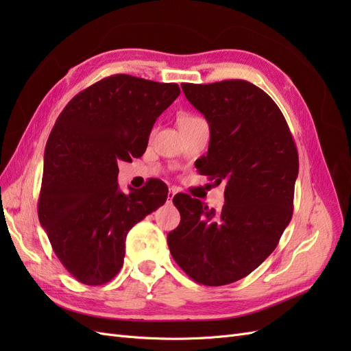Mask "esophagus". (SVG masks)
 <instances>
[{"instance_id":"1","label":"esophagus","mask_w":351,"mask_h":351,"mask_svg":"<svg viewBox=\"0 0 351 351\" xmlns=\"http://www.w3.org/2000/svg\"><path fill=\"white\" fill-rule=\"evenodd\" d=\"M176 195H177V190H176V189H173V187L169 189V190H168V200L171 202V200H173V197H174Z\"/></svg>"}]
</instances>
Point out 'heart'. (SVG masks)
Here are the masks:
<instances>
[{
	"label": "heart",
	"mask_w": 351,
	"mask_h": 351,
	"mask_svg": "<svg viewBox=\"0 0 351 351\" xmlns=\"http://www.w3.org/2000/svg\"><path fill=\"white\" fill-rule=\"evenodd\" d=\"M196 120H199V117L192 115V114H180V115H178V124H180V125L193 123V121H196Z\"/></svg>",
	"instance_id": "1"
}]
</instances>
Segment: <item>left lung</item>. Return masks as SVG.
<instances>
[{
	"instance_id": "left-lung-1",
	"label": "left lung",
	"mask_w": 351,
	"mask_h": 351,
	"mask_svg": "<svg viewBox=\"0 0 351 351\" xmlns=\"http://www.w3.org/2000/svg\"><path fill=\"white\" fill-rule=\"evenodd\" d=\"M187 101L210 130L199 174L226 183V204L208 209L174 196L180 226L167 237L171 256L193 281L218 287L239 281L277 247L293 217L299 155L282 112L246 80L183 83Z\"/></svg>"
}]
</instances>
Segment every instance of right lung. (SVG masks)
Segmentation results:
<instances>
[{"label":"right lung","instance_id":"right-lung-1","mask_svg":"<svg viewBox=\"0 0 351 351\" xmlns=\"http://www.w3.org/2000/svg\"><path fill=\"white\" fill-rule=\"evenodd\" d=\"M180 95L177 83L114 74L77 93L48 137L38 217L57 258L77 281L102 285L120 272L125 236L165 204L151 178L123 193L119 162L143 155L156 119Z\"/></svg>","mask_w":351,"mask_h":351}]
</instances>
